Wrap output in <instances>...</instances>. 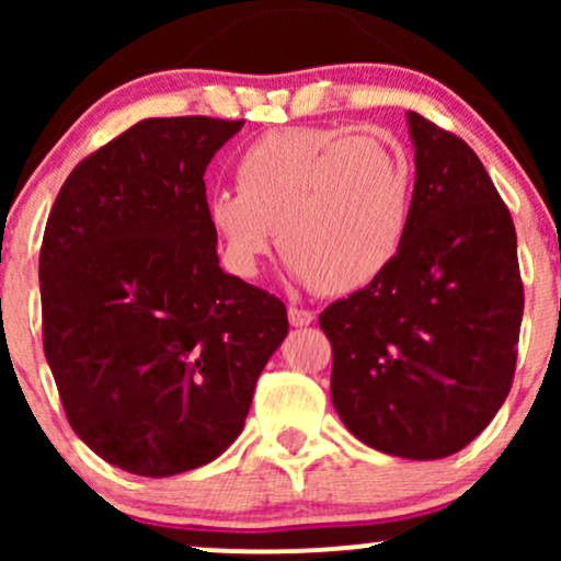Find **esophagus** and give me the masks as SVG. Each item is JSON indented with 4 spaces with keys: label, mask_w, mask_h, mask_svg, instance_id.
Returning a JSON list of instances; mask_svg holds the SVG:
<instances>
[{
    "label": "esophagus",
    "mask_w": 561,
    "mask_h": 561,
    "mask_svg": "<svg viewBox=\"0 0 561 561\" xmlns=\"http://www.w3.org/2000/svg\"><path fill=\"white\" fill-rule=\"evenodd\" d=\"M287 317H289V324H293V327H308L313 319H317V313L308 311V308L289 306V308H287Z\"/></svg>",
    "instance_id": "obj_1"
}]
</instances>
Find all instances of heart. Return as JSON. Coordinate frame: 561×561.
I'll list each match as a JSON object with an SVG mask.
<instances>
[{"instance_id":"1","label":"heart","mask_w":561,"mask_h":561,"mask_svg":"<svg viewBox=\"0 0 561 561\" xmlns=\"http://www.w3.org/2000/svg\"><path fill=\"white\" fill-rule=\"evenodd\" d=\"M237 192L208 199V221L227 266L255 276L279 250L302 285L343 295L396 261L411 218V163L377 134L287 126L263 134L234 165Z\"/></svg>"}]
</instances>
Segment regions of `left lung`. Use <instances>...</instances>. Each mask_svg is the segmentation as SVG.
I'll use <instances>...</instances> for the list:
<instances>
[{"mask_svg":"<svg viewBox=\"0 0 561 561\" xmlns=\"http://www.w3.org/2000/svg\"><path fill=\"white\" fill-rule=\"evenodd\" d=\"M409 128L416 182L401 250L319 324L345 427L427 461L469 446L506 401L525 289L512 214L472 147L420 113Z\"/></svg>","mask_w":561,"mask_h":561,"instance_id":"1","label":"left lung"}]
</instances>
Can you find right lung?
I'll list each match as a JSON object with an SVG mask.
<instances>
[{"label": "right lung", "mask_w": 561, "mask_h": 561, "mask_svg": "<svg viewBox=\"0 0 561 561\" xmlns=\"http://www.w3.org/2000/svg\"><path fill=\"white\" fill-rule=\"evenodd\" d=\"M244 121L147 118L70 171L38 253L44 356L73 433L141 478L242 433L285 302L218 266L205 179Z\"/></svg>", "instance_id": "1"}]
</instances>
